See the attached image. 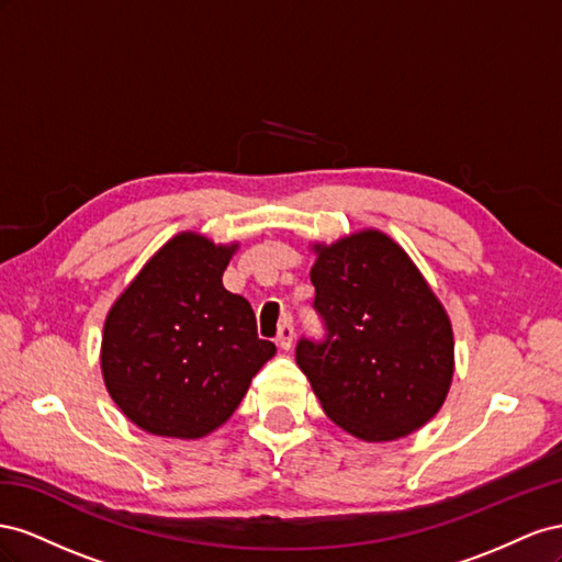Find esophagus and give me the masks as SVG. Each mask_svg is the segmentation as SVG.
I'll return each mask as SVG.
<instances>
[{
	"label": "esophagus",
	"instance_id": "obj_1",
	"mask_svg": "<svg viewBox=\"0 0 562 562\" xmlns=\"http://www.w3.org/2000/svg\"><path fill=\"white\" fill-rule=\"evenodd\" d=\"M294 325H292V317H286L284 323L280 325V329H278V336H276V344L280 346V348H292V344H294Z\"/></svg>",
	"mask_w": 562,
	"mask_h": 562
}]
</instances>
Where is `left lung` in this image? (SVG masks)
Masks as SVG:
<instances>
[{
	"mask_svg": "<svg viewBox=\"0 0 562 562\" xmlns=\"http://www.w3.org/2000/svg\"><path fill=\"white\" fill-rule=\"evenodd\" d=\"M313 308L325 339L296 364L329 419L364 442L405 438L438 414L454 374L450 317L405 249L381 231L315 245Z\"/></svg>",
	"mask_w": 562,
	"mask_h": 562,
	"instance_id": "8db88e82",
	"label": "left lung"
}]
</instances>
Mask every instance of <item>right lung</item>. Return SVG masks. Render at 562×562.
I'll list each match as a JSON object with an SVG mask.
<instances>
[{
	"label": "right lung",
	"instance_id": "right-lung-1",
	"mask_svg": "<svg viewBox=\"0 0 562 562\" xmlns=\"http://www.w3.org/2000/svg\"><path fill=\"white\" fill-rule=\"evenodd\" d=\"M237 245L179 233L112 303L101 370L110 397L153 436L195 440L226 424L276 356L249 301L223 286Z\"/></svg>",
	"mask_w": 562,
	"mask_h": 562
}]
</instances>
